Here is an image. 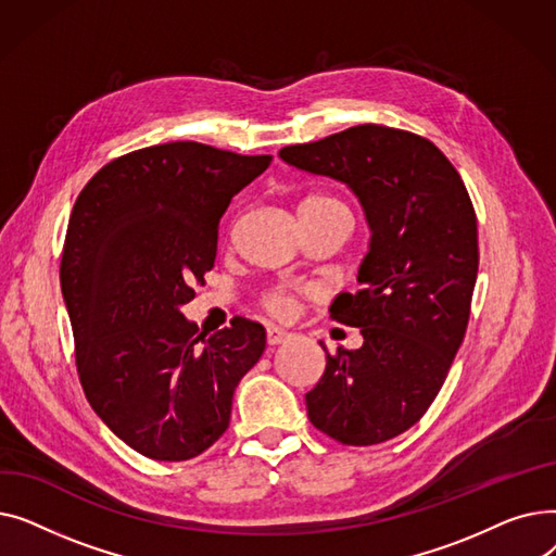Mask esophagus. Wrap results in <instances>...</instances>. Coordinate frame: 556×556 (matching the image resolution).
Returning <instances> with one entry per match:
<instances>
[{"instance_id": "34e87169", "label": "esophagus", "mask_w": 556, "mask_h": 556, "mask_svg": "<svg viewBox=\"0 0 556 556\" xmlns=\"http://www.w3.org/2000/svg\"><path fill=\"white\" fill-rule=\"evenodd\" d=\"M266 336H268V344H270V346H277V344H281V342L288 340V333H286L283 329H277V327H268Z\"/></svg>"}]
</instances>
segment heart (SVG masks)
<instances>
[{
    "mask_svg": "<svg viewBox=\"0 0 556 556\" xmlns=\"http://www.w3.org/2000/svg\"><path fill=\"white\" fill-rule=\"evenodd\" d=\"M308 204H336V202H331L327 198H306V200L300 202V207H308ZM263 306H266L277 317H283V315H288L290 311H293V302H290V298L283 295V293L268 295L266 300H263Z\"/></svg>",
    "mask_w": 556,
    "mask_h": 556,
    "instance_id": "heart-1",
    "label": "heart"
}]
</instances>
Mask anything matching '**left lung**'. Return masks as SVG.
Here are the masks:
<instances>
[{"label": "left lung", "instance_id": "obj_1", "mask_svg": "<svg viewBox=\"0 0 556 556\" xmlns=\"http://www.w3.org/2000/svg\"><path fill=\"white\" fill-rule=\"evenodd\" d=\"M279 157L352 191L369 227L356 295L331 317L363 346L338 349L306 394L315 428L371 446L415 426L442 390L464 340L478 277V223L455 166L419 135L363 124Z\"/></svg>", "mask_w": 556, "mask_h": 556}]
</instances>
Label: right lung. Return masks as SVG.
Here are the masks:
<instances>
[{
  "instance_id": "obj_1",
  "label": "right lung",
  "mask_w": 556,
  "mask_h": 556,
  "mask_svg": "<svg viewBox=\"0 0 556 556\" xmlns=\"http://www.w3.org/2000/svg\"><path fill=\"white\" fill-rule=\"evenodd\" d=\"M270 162L168 141L110 162L74 204L61 288L80 383L99 419L146 457L207 451L266 349L261 325L233 317L207 338L182 306L214 268L231 198Z\"/></svg>"
}]
</instances>
